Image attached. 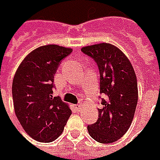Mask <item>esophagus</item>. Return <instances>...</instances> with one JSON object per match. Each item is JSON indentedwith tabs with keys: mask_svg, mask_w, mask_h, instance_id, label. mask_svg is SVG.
I'll return each mask as SVG.
<instances>
[{
	"mask_svg": "<svg viewBox=\"0 0 160 160\" xmlns=\"http://www.w3.org/2000/svg\"><path fill=\"white\" fill-rule=\"evenodd\" d=\"M75 108H76V110H77V111H80V108H81V105H80V104H78V105H76Z\"/></svg>",
	"mask_w": 160,
	"mask_h": 160,
	"instance_id": "1",
	"label": "esophagus"
}]
</instances>
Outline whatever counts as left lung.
<instances>
[{
    "label": "left lung",
    "mask_w": 160,
    "mask_h": 160,
    "mask_svg": "<svg viewBox=\"0 0 160 160\" xmlns=\"http://www.w3.org/2000/svg\"><path fill=\"white\" fill-rule=\"evenodd\" d=\"M96 63L100 73L101 108L98 118L87 129L92 138L110 144L121 138L130 128L138 101L136 75L127 56L116 46L99 43L81 49Z\"/></svg>",
    "instance_id": "left-lung-1"
}]
</instances>
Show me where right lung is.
<instances>
[{"instance_id": "1", "label": "right lung", "mask_w": 160, "mask_h": 160, "mask_svg": "<svg viewBox=\"0 0 160 160\" xmlns=\"http://www.w3.org/2000/svg\"><path fill=\"white\" fill-rule=\"evenodd\" d=\"M71 52L72 49L58 45L41 46L16 70L12 86L15 112L25 132L36 141H54L72 113L59 96H52L55 72Z\"/></svg>"}]
</instances>
